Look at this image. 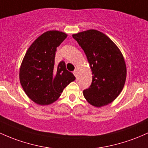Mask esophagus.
<instances>
[{
	"label": "esophagus",
	"instance_id": "1",
	"mask_svg": "<svg viewBox=\"0 0 148 148\" xmlns=\"http://www.w3.org/2000/svg\"><path fill=\"white\" fill-rule=\"evenodd\" d=\"M73 74H74V76H75V77H77V74H78V70L77 69H75V70H74V71H73Z\"/></svg>",
	"mask_w": 148,
	"mask_h": 148
}]
</instances>
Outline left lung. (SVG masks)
<instances>
[{"mask_svg":"<svg viewBox=\"0 0 148 148\" xmlns=\"http://www.w3.org/2000/svg\"><path fill=\"white\" fill-rule=\"evenodd\" d=\"M84 50L92 70V80L84 96L95 107L112 103L122 90L126 64L119 48L110 38L94 29L72 36Z\"/></svg>","mask_w":148,"mask_h":148,"instance_id":"obj_1","label":"left lung"}]
</instances>
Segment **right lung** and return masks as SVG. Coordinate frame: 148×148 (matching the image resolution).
<instances>
[{"label":"right lung","instance_id":"1","mask_svg":"<svg viewBox=\"0 0 148 148\" xmlns=\"http://www.w3.org/2000/svg\"><path fill=\"white\" fill-rule=\"evenodd\" d=\"M66 36L58 31L45 32L31 45L21 64V85L29 98L38 105L53 103L63 89L75 80L64 61L55 64L57 48Z\"/></svg>","mask_w":148,"mask_h":148}]
</instances>
